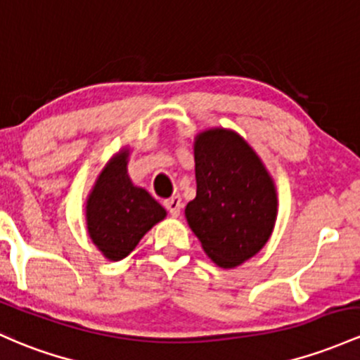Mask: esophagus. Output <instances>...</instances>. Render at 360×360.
<instances>
[{
	"mask_svg": "<svg viewBox=\"0 0 360 360\" xmlns=\"http://www.w3.org/2000/svg\"><path fill=\"white\" fill-rule=\"evenodd\" d=\"M164 207L167 208V212L171 213L172 217H179L181 207H183V201H181L179 196H172V198L164 201Z\"/></svg>",
	"mask_w": 360,
	"mask_h": 360,
	"instance_id": "1",
	"label": "esophagus"
}]
</instances>
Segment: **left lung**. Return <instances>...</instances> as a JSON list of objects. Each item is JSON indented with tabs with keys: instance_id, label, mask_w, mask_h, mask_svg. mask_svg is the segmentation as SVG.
<instances>
[{
	"instance_id": "1",
	"label": "left lung",
	"mask_w": 360,
	"mask_h": 360,
	"mask_svg": "<svg viewBox=\"0 0 360 360\" xmlns=\"http://www.w3.org/2000/svg\"><path fill=\"white\" fill-rule=\"evenodd\" d=\"M196 198L186 220L208 258L234 268L270 239L276 220V189L248 141L232 129L212 128L195 138Z\"/></svg>"
}]
</instances>
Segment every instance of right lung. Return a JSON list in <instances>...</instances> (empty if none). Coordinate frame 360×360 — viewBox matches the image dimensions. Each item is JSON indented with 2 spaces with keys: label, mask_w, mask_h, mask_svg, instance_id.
I'll list each match as a JSON object with an SVG mask.
<instances>
[{
  "label": "right lung",
  "mask_w": 360,
  "mask_h": 360,
  "mask_svg": "<svg viewBox=\"0 0 360 360\" xmlns=\"http://www.w3.org/2000/svg\"><path fill=\"white\" fill-rule=\"evenodd\" d=\"M128 155L129 150L122 148L108 162L85 207L90 239L110 262L126 258L150 229L167 215L147 189L131 183Z\"/></svg>",
  "instance_id": "add662e5"
}]
</instances>
